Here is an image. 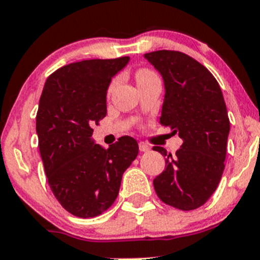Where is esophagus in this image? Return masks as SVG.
<instances>
[{"label": "esophagus", "mask_w": 260, "mask_h": 260, "mask_svg": "<svg viewBox=\"0 0 260 260\" xmlns=\"http://www.w3.org/2000/svg\"><path fill=\"white\" fill-rule=\"evenodd\" d=\"M139 150L140 152H149L150 150V148L148 147L147 144H144V143H139Z\"/></svg>", "instance_id": "1"}]
</instances>
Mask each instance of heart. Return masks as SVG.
<instances>
[{
    "label": "heart",
    "instance_id": "b5f03b06",
    "mask_svg": "<svg viewBox=\"0 0 260 260\" xmlns=\"http://www.w3.org/2000/svg\"><path fill=\"white\" fill-rule=\"evenodd\" d=\"M152 78H155V74L152 73L150 70H148V69H142V70H139L137 73V81L138 83H140V81H144V80H149V79ZM116 81H113L112 84H111V89L115 86Z\"/></svg>",
    "mask_w": 260,
    "mask_h": 260
}]
</instances>
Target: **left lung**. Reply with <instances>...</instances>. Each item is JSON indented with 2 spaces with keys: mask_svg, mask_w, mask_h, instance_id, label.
I'll list each match as a JSON object with an SVG mask.
<instances>
[{
  "mask_svg": "<svg viewBox=\"0 0 260 260\" xmlns=\"http://www.w3.org/2000/svg\"><path fill=\"white\" fill-rule=\"evenodd\" d=\"M144 58L160 74L165 85L162 125L171 126L182 144L166 157V169L153 180L158 198L181 211L202 207L221 181L226 159L230 120L223 94L202 63L177 51H155Z\"/></svg>",
  "mask_w": 260,
  "mask_h": 260,
  "instance_id": "1",
  "label": "left lung"
}]
</instances>
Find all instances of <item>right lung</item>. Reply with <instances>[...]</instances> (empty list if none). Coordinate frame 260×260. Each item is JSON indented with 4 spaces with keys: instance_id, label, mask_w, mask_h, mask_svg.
I'll return each mask as SVG.
<instances>
[{
    "instance_id": "1",
    "label": "right lung",
    "mask_w": 260,
    "mask_h": 260,
    "mask_svg": "<svg viewBox=\"0 0 260 260\" xmlns=\"http://www.w3.org/2000/svg\"><path fill=\"white\" fill-rule=\"evenodd\" d=\"M130 57L85 60L54 71L37 113L39 152L49 187L61 206L80 218L100 216L118 195L123 172L137 158L134 138L108 149L95 144L93 125L107 113L111 80Z\"/></svg>"
}]
</instances>
